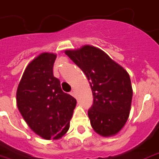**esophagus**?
<instances>
[{
    "mask_svg": "<svg viewBox=\"0 0 159 159\" xmlns=\"http://www.w3.org/2000/svg\"><path fill=\"white\" fill-rule=\"evenodd\" d=\"M70 95L72 96V97H74V98H75V91L73 89L72 91L70 92Z\"/></svg>",
    "mask_w": 159,
    "mask_h": 159,
    "instance_id": "obj_1",
    "label": "esophagus"
}]
</instances>
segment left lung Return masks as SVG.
I'll list each match as a JSON object with an SVG mask.
<instances>
[{
	"instance_id": "1",
	"label": "left lung",
	"mask_w": 159,
	"mask_h": 159,
	"mask_svg": "<svg viewBox=\"0 0 159 159\" xmlns=\"http://www.w3.org/2000/svg\"><path fill=\"white\" fill-rule=\"evenodd\" d=\"M65 54L83 70L93 95L88 116L93 129L102 137L115 136L129 116L132 86L128 72L102 49L84 45Z\"/></svg>"
}]
</instances>
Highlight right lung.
Here are the masks:
<instances>
[{"label": "right lung", "instance_id": "1", "mask_svg": "<svg viewBox=\"0 0 159 159\" xmlns=\"http://www.w3.org/2000/svg\"><path fill=\"white\" fill-rule=\"evenodd\" d=\"M57 54L44 52L27 65L16 91V104L27 125L43 139H59L70 129L76 105L53 75Z\"/></svg>", "mask_w": 159, "mask_h": 159}]
</instances>
